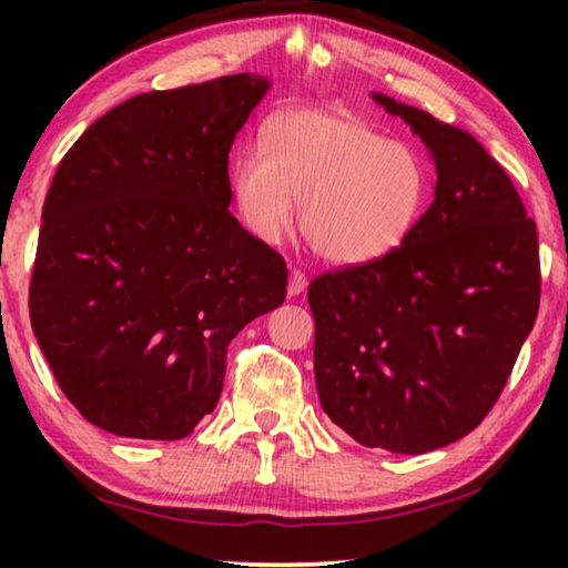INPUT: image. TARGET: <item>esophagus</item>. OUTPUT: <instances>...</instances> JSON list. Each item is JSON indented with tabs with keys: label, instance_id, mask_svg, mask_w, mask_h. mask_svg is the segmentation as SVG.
I'll return each mask as SVG.
<instances>
[{
	"label": "esophagus",
	"instance_id": "esophagus-1",
	"mask_svg": "<svg viewBox=\"0 0 568 568\" xmlns=\"http://www.w3.org/2000/svg\"><path fill=\"white\" fill-rule=\"evenodd\" d=\"M305 287H307L305 273L297 271V267H293V271H291V281H287V295H291V297L301 295V293L305 291Z\"/></svg>",
	"mask_w": 568,
	"mask_h": 568
}]
</instances>
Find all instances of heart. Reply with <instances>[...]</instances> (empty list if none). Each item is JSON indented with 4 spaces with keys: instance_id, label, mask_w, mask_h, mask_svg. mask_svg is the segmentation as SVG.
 <instances>
[{
    "instance_id": "obj_1",
    "label": "heart",
    "mask_w": 568,
    "mask_h": 568,
    "mask_svg": "<svg viewBox=\"0 0 568 568\" xmlns=\"http://www.w3.org/2000/svg\"><path fill=\"white\" fill-rule=\"evenodd\" d=\"M230 192L247 233L275 245L303 205V235L323 261L365 265L406 243L426 213L430 172L406 142L341 110H287L240 150Z\"/></svg>"
}]
</instances>
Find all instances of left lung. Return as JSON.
<instances>
[{"mask_svg":"<svg viewBox=\"0 0 568 568\" xmlns=\"http://www.w3.org/2000/svg\"><path fill=\"white\" fill-rule=\"evenodd\" d=\"M373 100L430 150L436 197L396 253L307 287L315 386L358 444L416 456L470 434L501 396L536 323L538 235L474 134L386 94Z\"/></svg>","mask_w":568,"mask_h":568,"instance_id":"1","label":"left lung"}]
</instances>
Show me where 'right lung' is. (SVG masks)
Segmentation results:
<instances>
[{"instance_id":"obj_1","label":"right lung","mask_w":568,"mask_h":568,"mask_svg":"<svg viewBox=\"0 0 568 568\" xmlns=\"http://www.w3.org/2000/svg\"><path fill=\"white\" fill-rule=\"evenodd\" d=\"M230 74L90 124L42 207L30 318L67 400L108 434L178 440L217 406L227 345L287 267L227 205V155L267 92Z\"/></svg>"}]
</instances>
